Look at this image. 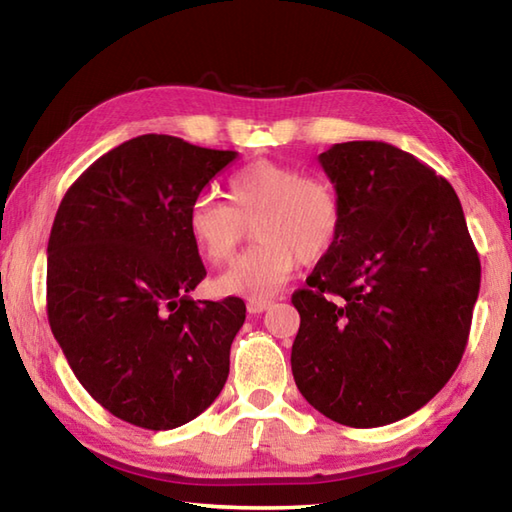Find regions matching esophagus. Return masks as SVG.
<instances>
[{
    "mask_svg": "<svg viewBox=\"0 0 512 512\" xmlns=\"http://www.w3.org/2000/svg\"><path fill=\"white\" fill-rule=\"evenodd\" d=\"M270 306H273V301H266V299H250V301H248V312H250V314H259V312H266Z\"/></svg>",
    "mask_w": 512,
    "mask_h": 512,
    "instance_id": "1",
    "label": "esophagus"
}]
</instances>
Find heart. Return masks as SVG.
Here are the masks:
<instances>
[{
	"instance_id": "1",
	"label": "heart",
	"mask_w": 512,
	"mask_h": 512,
	"mask_svg": "<svg viewBox=\"0 0 512 512\" xmlns=\"http://www.w3.org/2000/svg\"><path fill=\"white\" fill-rule=\"evenodd\" d=\"M226 200L200 195L189 209V235L204 259L226 264L255 228L259 244L217 279L224 295L270 297L297 264H317L341 233V198L319 176L257 160L228 178Z\"/></svg>"
}]
</instances>
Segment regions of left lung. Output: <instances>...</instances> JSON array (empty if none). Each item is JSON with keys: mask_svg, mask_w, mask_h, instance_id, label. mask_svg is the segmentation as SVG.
<instances>
[{"mask_svg": "<svg viewBox=\"0 0 512 512\" xmlns=\"http://www.w3.org/2000/svg\"><path fill=\"white\" fill-rule=\"evenodd\" d=\"M319 162L343 222L292 295V376L325 418L383 427L427 405L458 369L480 257L451 184L407 151L352 140Z\"/></svg>", "mask_w": 512, "mask_h": 512, "instance_id": "8db88e82", "label": "left lung"}]
</instances>
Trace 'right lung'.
<instances>
[{
  "instance_id": "add662e5",
  "label": "right lung",
  "mask_w": 512,
  "mask_h": 512,
  "mask_svg": "<svg viewBox=\"0 0 512 512\" xmlns=\"http://www.w3.org/2000/svg\"><path fill=\"white\" fill-rule=\"evenodd\" d=\"M235 158L176 136H138L83 171L54 217L50 330L85 391L136 427H182L228 378L246 306L189 297L206 270L187 220Z\"/></svg>"
}]
</instances>
